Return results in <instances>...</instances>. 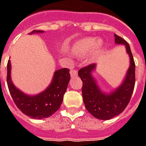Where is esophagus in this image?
<instances>
[{"instance_id": "1", "label": "esophagus", "mask_w": 146, "mask_h": 146, "mask_svg": "<svg viewBox=\"0 0 146 146\" xmlns=\"http://www.w3.org/2000/svg\"><path fill=\"white\" fill-rule=\"evenodd\" d=\"M70 74H71V76H72V77L77 76V71H76V70H70Z\"/></svg>"}]
</instances>
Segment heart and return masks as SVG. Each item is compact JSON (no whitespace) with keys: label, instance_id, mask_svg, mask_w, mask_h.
<instances>
[{"label":"heart","instance_id":"obj_1","mask_svg":"<svg viewBox=\"0 0 146 146\" xmlns=\"http://www.w3.org/2000/svg\"><path fill=\"white\" fill-rule=\"evenodd\" d=\"M103 43L101 40H96L93 37H85L76 41L72 47V52L76 57L82 58L90 52L89 58L95 59L101 54Z\"/></svg>","mask_w":146,"mask_h":146}]
</instances>
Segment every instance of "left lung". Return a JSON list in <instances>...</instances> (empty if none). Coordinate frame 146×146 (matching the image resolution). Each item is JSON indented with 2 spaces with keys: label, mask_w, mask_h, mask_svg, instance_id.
<instances>
[{
  "label": "left lung",
  "mask_w": 146,
  "mask_h": 146,
  "mask_svg": "<svg viewBox=\"0 0 146 146\" xmlns=\"http://www.w3.org/2000/svg\"><path fill=\"white\" fill-rule=\"evenodd\" d=\"M116 44H125L130 56V68L121 86L110 95L99 90L92 77L95 64H90L78 71V76L83 82L82 96L86 109L92 116L99 119H110L125 110L131 98L135 84V63L130 46L125 40L115 34Z\"/></svg>",
  "instance_id": "left-lung-1"
}]
</instances>
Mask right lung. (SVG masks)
Here are the masks:
<instances>
[{
  "mask_svg": "<svg viewBox=\"0 0 146 146\" xmlns=\"http://www.w3.org/2000/svg\"><path fill=\"white\" fill-rule=\"evenodd\" d=\"M43 32L42 30H33L31 33ZM70 80V70L60 69L55 71L51 85L44 92L35 96H29L13 85L11 80L10 60L7 65V84L15 104L22 113L34 119L49 117L60 108Z\"/></svg>",
  "mask_w": 146,
  "mask_h": 146,
  "instance_id": "add662e5",
  "label": "right lung"
}]
</instances>
